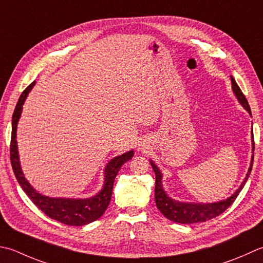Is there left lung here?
I'll return each instance as SVG.
<instances>
[{
    "label": "left lung",
    "instance_id": "obj_1",
    "mask_svg": "<svg viewBox=\"0 0 263 263\" xmlns=\"http://www.w3.org/2000/svg\"><path fill=\"white\" fill-rule=\"evenodd\" d=\"M231 87H233L234 93L236 98L238 99L239 104L250 112V115H252L249 102L246 100L245 96L239 89L237 83H236V81L233 76H231ZM253 151H254V138H253V130H252V152ZM253 159H254V155H252L251 165L249 167V171H248V174H246L244 181L241 182L239 188L236 190L230 197H228L227 199L220 200V202H217V203H202V204L179 202V200H176L170 197L163 188V183H162L163 176H162L161 170H159L156 164L151 159V165L156 176V182H155L156 206L166 219L173 221V222L183 223V224L204 222V221H208L210 219L218 217V215L224 212V211L235 202V199L237 198L240 190L244 188V184L246 181H248L252 171V166H253Z\"/></svg>",
    "mask_w": 263,
    "mask_h": 263
}]
</instances>
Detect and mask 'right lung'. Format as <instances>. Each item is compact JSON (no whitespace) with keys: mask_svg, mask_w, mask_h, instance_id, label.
I'll list each match as a JSON object with an SVG mask.
<instances>
[{"mask_svg":"<svg viewBox=\"0 0 263 263\" xmlns=\"http://www.w3.org/2000/svg\"><path fill=\"white\" fill-rule=\"evenodd\" d=\"M35 82L28 85L20 96L14 108L12 115V132H11V145H10V159L13 168V173L17 178L20 187L23 188L26 195L32 199V202L42 212H44L51 219L59 221L61 223L68 226H84L91 223L99 219L105 213L106 209L109 205L114 180L120 171L122 165L133 157V151L127 152L123 155L116 156L108 162L105 168V181L102 189L96 196L90 198H57L49 197L39 192L30 186V183L26 180L22 166H20L18 146H17V125L19 118L22 116L23 105L27 98L29 91L33 89Z\"/></svg>","mask_w":263,"mask_h":263,"instance_id":"obj_1","label":"right lung"}]
</instances>
